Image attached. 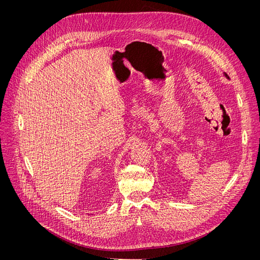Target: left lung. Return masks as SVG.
Returning <instances> with one entry per match:
<instances>
[{
  "label": "left lung",
  "mask_w": 260,
  "mask_h": 260,
  "mask_svg": "<svg viewBox=\"0 0 260 260\" xmlns=\"http://www.w3.org/2000/svg\"><path fill=\"white\" fill-rule=\"evenodd\" d=\"M224 76H225V77H226V78H227V79H229V77H228V76H227V74H225V73H224Z\"/></svg>",
  "instance_id": "1"
}]
</instances>
